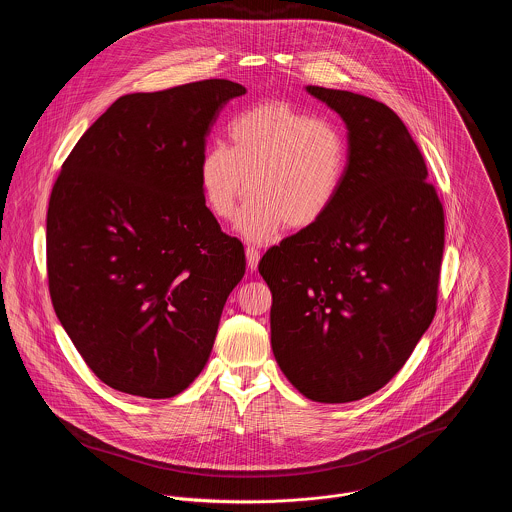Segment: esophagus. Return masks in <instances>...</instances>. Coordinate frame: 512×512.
<instances>
[{"label":"esophagus","mask_w":512,"mask_h":512,"mask_svg":"<svg viewBox=\"0 0 512 512\" xmlns=\"http://www.w3.org/2000/svg\"><path fill=\"white\" fill-rule=\"evenodd\" d=\"M246 262H248V268H250V270H256V268H258L260 250H258L256 246H246Z\"/></svg>","instance_id":"obj_1"}]
</instances>
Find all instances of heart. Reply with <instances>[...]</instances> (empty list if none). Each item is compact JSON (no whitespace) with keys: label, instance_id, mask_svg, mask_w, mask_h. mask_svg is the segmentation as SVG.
Segmentation results:
<instances>
[{"label":"heart","instance_id":"obj_1","mask_svg":"<svg viewBox=\"0 0 512 512\" xmlns=\"http://www.w3.org/2000/svg\"><path fill=\"white\" fill-rule=\"evenodd\" d=\"M226 136L228 146L209 147L199 165L201 191L217 219H232L252 191L238 230L264 242L284 224L303 230L333 209L349 163L337 122L288 102H264L238 112Z\"/></svg>","mask_w":512,"mask_h":512}]
</instances>
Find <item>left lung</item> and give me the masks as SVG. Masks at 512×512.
<instances>
[{
    "instance_id": "left-lung-1",
    "label": "left lung",
    "mask_w": 512,
    "mask_h": 512,
    "mask_svg": "<svg viewBox=\"0 0 512 512\" xmlns=\"http://www.w3.org/2000/svg\"><path fill=\"white\" fill-rule=\"evenodd\" d=\"M349 130L341 193L317 224L258 264L272 292V349L309 400L380 390L410 359L438 309L443 207L404 122L363 94L307 86Z\"/></svg>"
}]
</instances>
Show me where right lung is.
<instances>
[{"label":"right lung","instance_id":"obj_1","mask_svg":"<svg viewBox=\"0 0 512 512\" xmlns=\"http://www.w3.org/2000/svg\"><path fill=\"white\" fill-rule=\"evenodd\" d=\"M246 88L224 78L118 98L76 142L47 211L55 313L110 388L173 398L207 365L244 246L199 183L205 140Z\"/></svg>","mask_w":512,"mask_h":512}]
</instances>
